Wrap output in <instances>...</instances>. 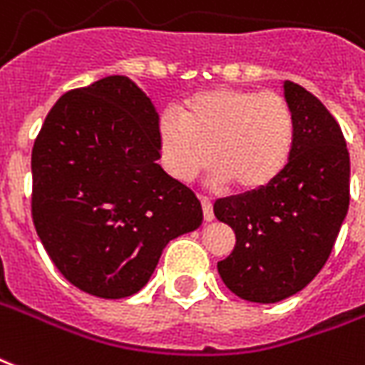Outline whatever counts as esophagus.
<instances>
[{
	"label": "esophagus",
	"mask_w": 365,
	"mask_h": 365,
	"mask_svg": "<svg viewBox=\"0 0 365 365\" xmlns=\"http://www.w3.org/2000/svg\"><path fill=\"white\" fill-rule=\"evenodd\" d=\"M201 199V207H203V218L209 222L215 218V212H212V203H210L209 197H199Z\"/></svg>",
	"instance_id": "obj_1"
}]
</instances>
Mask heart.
I'll return each instance as SVG.
<instances>
[{
  "instance_id": "heart-1",
  "label": "heart",
  "mask_w": 365,
  "mask_h": 365,
  "mask_svg": "<svg viewBox=\"0 0 365 365\" xmlns=\"http://www.w3.org/2000/svg\"><path fill=\"white\" fill-rule=\"evenodd\" d=\"M164 166L190 182L212 162V182L253 193L279 180L292 160L296 115L284 96L247 88H209L158 121Z\"/></svg>"
}]
</instances>
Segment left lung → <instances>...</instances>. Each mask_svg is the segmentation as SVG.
<instances>
[{"label": "left lung", "instance_id": "left-lung-1", "mask_svg": "<svg viewBox=\"0 0 365 365\" xmlns=\"http://www.w3.org/2000/svg\"><path fill=\"white\" fill-rule=\"evenodd\" d=\"M282 86L296 115L288 168L265 190L215 203V217L236 234L218 274L236 296L257 304L290 298L317 277L350 203V156L339 123L304 86Z\"/></svg>", "mask_w": 365, "mask_h": 365}]
</instances>
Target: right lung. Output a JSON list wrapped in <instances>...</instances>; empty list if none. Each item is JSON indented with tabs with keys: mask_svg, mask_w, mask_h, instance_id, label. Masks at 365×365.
Masks as SVG:
<instances>
[{
	"mask_svg": "<svg viewBox=\"0 0 365 365\" xmlns=\"http://www.w3.org/2000/svg\"><path fill=\"white\" fill-rule=\"evenodd\" d=\"M158 112L123 75L69 91L32 147V222L58 271L98 298L139 292L170 240L203 222L162 170Z\"/></svg>",
	"mask_w": 365,
	"mask_h": 365,
	"instance_id": "obj_1",
	"label": "right lung"
}]
</instances>
